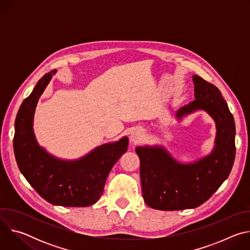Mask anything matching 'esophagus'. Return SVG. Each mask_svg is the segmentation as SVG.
Segmentation results:
<instances>
[{"label":"esophagus","mask_w":250,"mask_h":250,"mask_svg":"<svg viewBox=\"0 0 250 250\" xmlns=\"http://www.w3.org/2000/svg\"><path fill=\"white\" fill-rule=\"evenodd\" d=\"M142 137H144V131H142V129L134 128L131 132L130 140L133 142V144H137V142H139L142 139Z\"/></svg>","instance_id":"obj_1"}]
</instances>
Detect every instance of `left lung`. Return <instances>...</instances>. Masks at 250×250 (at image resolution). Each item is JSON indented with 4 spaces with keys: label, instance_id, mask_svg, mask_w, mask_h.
<instances>
[{
    "label": "left lung",
    "instance_id": "1",
    "mask_svg": "<svg viewBox=\"0 0 250 250\" xmlns=\"http://www.w3.org/2000/svg\"><path fill=\"white\" fill-rule=\"evenodd\" d=\"M195 100L182 106L176 118L182 120L198 110L216 123L211 152L192 163L174 159L160 146H137L142 197L147 206L161 210L194 208L215 193L229 177L235 157V125L221 91L198 75L193 76Z\"/></svg>",
    "mask_w": 250,
    "mask_h": 250
}]
</instances>
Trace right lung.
Listing matches in <instances>:
<instances>
[{
  "instance_id": "right-lung-1",
  "label": "right lung",
  "mask_w": 250,
  "mask_h": 250,
  "mask_svg": "<svg viewBox=\"0 0 250 250\" xmlns=\"http://www.w3.org/2000/svg\"><path fill=\"white\" fill-rule=\"evenodd\" d=\"M56 73L45 74L22 102L15 123L14 151L20 171L45 201L63 207H88L101 198L110 171L127 150L128 138L96 147L77 160H63L40 146L33 132L39 99Z\"/></svg>"
}]
</instances>
